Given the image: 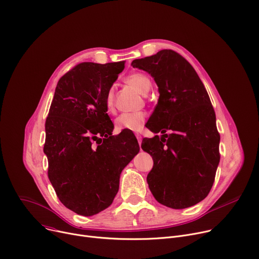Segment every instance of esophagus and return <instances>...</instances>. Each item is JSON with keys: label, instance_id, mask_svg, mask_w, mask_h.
<instances>
[{"label": "esophagus", "instance_id": "34e87169", "mask_svg": "<svg viewBox=\"0 0 259 259\" xmlns=\"http://www.w3.org/2000/svg\"><path fill=\"white\" fill-rule=\"evenodd\" d=\"M136 138H137L139 144H141L142 143V136L140 134H136Z\"/></svg>", "mask_w": 259, "mask_h": 259}]
</instances>
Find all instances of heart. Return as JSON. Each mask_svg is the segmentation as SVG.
Segmentation results:
<instances>
[{"instance_id":"obj_1","label":"heart","mask_w":259,"mask_h":259,"mask_svg":"<svg viewBox=\"0 0 259 259\" xmlns=\"http://www.w3.org/2000/svg\"><path fill=\"white\" fill-rule=\"evenodd\" d=\"M125 82L136 88L141 94H146L151 87L150 78L142 72H133L125 77ZM115 104V92L114 88L111 87L106 95V105L108 109H113ZM146 119V114L144 112L135 113H122L119 115L116 120V127L119 131H139L141 130Z\"/></svg>"}]
</instances>
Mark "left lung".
I'll use <instances>...</instances> for the list:
<instances>
[{"label": "left lung", "instance_id": "8db88e82", "mask_svg": "<svg viewBox=\"0 0 259 259\" xmlns=\"http://www.w3.org/2000/svg\"><path fill=\"white\" fill-rule=\"evenodd\" d=\"M132 65L147 71L160 93L148 128L163 135L145 138L141 145L153 158L148 187L163 205L193 206L208 195L220 162V135L207 91L193 66L172 50Z\"/></svg>", "mask_w": 259, "mask_h": 259}]
</instances>
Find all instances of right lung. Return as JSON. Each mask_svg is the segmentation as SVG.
I'll list each match as a JSON object with an SVG mask.
<instances>
[{"mask_svg":"<svg viewBox=\"0 0 259 259\" xmlns=\"http://www.w3.org/2000/svg\"><path fill=\"white\" fill-rule=\"evenodd\" d=\"M124 61L83 62L57 84L46 121L49 180L67 208L89 217L109 207L124 167L140 150L135 135L112 136L106 95Z\"/></svg>","mask_w":259,"mask_h":259,"instance_id":"obj_1","label":"right lung"}]
</instances>
